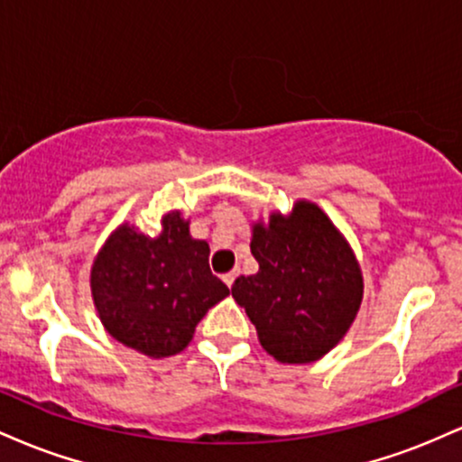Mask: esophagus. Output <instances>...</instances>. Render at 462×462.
I'll return each mask as SVG.
<instances>
[{"instance_id": "esophagus-1", "label": "esophagus", "mask_w": 462, "mask_h": 462, "mask_svg": "<svg viewBox=\"0 0 462 462\" xmlns=\"http://www.w3.org/2000/svg\"><path fill=\"white\" fill-rule=\"evenodd\" d=\"M236 275H238V272H230V273H226V275H224V282H226L227 286H232V284H235Z\"/></svg>"}]
</instances>
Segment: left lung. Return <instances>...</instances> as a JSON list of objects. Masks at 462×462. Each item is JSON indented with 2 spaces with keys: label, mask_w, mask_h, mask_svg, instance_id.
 I'll use <instances>...</instances> for the list:
<instances>
[{
  "label": "left lung",
  "mask_w": 462,
  "mask_h": 462,
  "mask_svg": "<svg viewBox=\"0 0 462 462\" xmlns=\"http://www.w3.org/2000/svg\"><path fill=\"white\" fill-rule=\"evenodd\" d=\"M258 272L232 284V298L280 363L304 365L346 337L363 301V273L349 243L317 204L300 199L252 230Z\"/></svg>",
  "instance_id": "8db88e82"
}]
</instances>
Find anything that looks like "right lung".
<instances>
[{
  "label": "right lung",
  "mask_w": 462,
  "mask_h": 462,
  "mask_svg": "<svg viewBox=\"0 0 462 462\" xmlns=\"http://www.w3.org/2000/svg\"><path fill=\"white\" fill-rule=\"evenodd\" d=\"M208 254L180 210L162 217L158 236L116 227L91 269L95 309L110 337L150 358L182 352L201 317L230 295L210 272Z\"/></svg>",
  "instance_id": "obj_1"
}]
</instances>
